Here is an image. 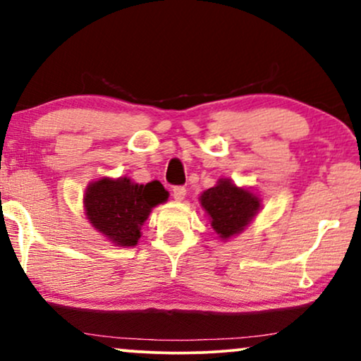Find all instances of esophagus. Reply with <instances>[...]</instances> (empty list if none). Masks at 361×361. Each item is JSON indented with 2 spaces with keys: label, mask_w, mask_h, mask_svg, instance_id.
Wrapping results in <instances>:
<instances>
[{
  "label": "esophagus",
  "mask_w": 361,
  "mask_h": 361,
  "mask_svg": "<svg viewBox=\"0 0 361 361\" xmlns=\"http://www.w3.org/2000/svg\"><path fill=\"white\" fill-rule=\"evenodd\" d=\"M185 195H186L185 186H175V188H173V197H175V200H178V202L183 200Z\"/></svg>",
  "instance_id": "obj_1"
}]
</instances>
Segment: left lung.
<instances>
[{"mask_svg": "<svg viewBox=\"0 0 361 361\" xmlns=\"http://www.w3.org/2000/svg\"><path fill=\"white\" fill-rule=\"evenodd\" d=\"M202 207L210 215L214 231L222 239L239 234L259 209L258 197L244 188L221 180L217 186L209 188L200 197Z\"/></svg>", "mask_w": 361, "mask_h": 361, "instance_id": "8db88e82", "label": "left lung"}]
</instances>
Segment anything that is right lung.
<instances>
[{"instance_id":"obj_1","label":"right lung","mask_w":361,"mask_h":361,"mask_svg":"<svg viewBox=\"0 0 361 361\" xmlns=\"http://www.w3.org/2000/svg\"><path fill=\"white\" fill-rule=\"evenodd\" d=\"M166 198L168 192L159 181L137 185L128 178H102L86 188L85 209L94 229L111 243L135 246L140 238V226L151 209Z\"/></svg>"}]
</instances>
